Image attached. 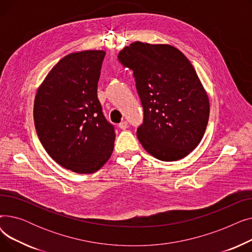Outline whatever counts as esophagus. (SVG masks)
I'll return each instance as SVG.
<instances>
[{
    "label": "esophagus",
    "instance_id": "esophagus-1",
    "mask_svg": "<svg viewBox=\"0 0 252 252\" xmlns=\"http://www.w3.org/2000/svg\"><path fill=\"white\" fill-rule=\"evenodd\" d=\"M118 126H119V128H122V129H126V128L128 126V125H127V122H126V121H124V122H122L121 124L118 125Z\"/></svg>",
    "mask_w": 252,
    "mask_h": 252
}]
</instances>
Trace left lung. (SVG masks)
I'll return each mask as SVG.
<instances>
[{
    "label": "left lung",
    "instance_id": "8db88e82",
    "mask_svg": "<svg viewBox=\"0 0 252 252\" xmlns=\"http://www.w3.org/2000/svg\"><path fill=\"white\" fill-rule=\"evenodd\" d=\"M134 71L144 110L137 137L144 149L162 161H176L200 143L209 101L193 65L177 48L135 42L117 56Z\"/></svg>",
    "mask_w": 252,
    "mask_h": 252
}]
</instances>
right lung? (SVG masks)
Instances as JSON below:
<instances>
[{"label":"right lung","mask_w":252,"mask_h":252,"mask_svg":"<svg viewBox=\"0 0 252 252\" xmlns=\"http://www.w3.org/2000/svg\"><path fill=\"white\" fill-rule=\"evenodd\" d=\"M105 52L71 53L51 69L33 105L37 137L58 164L92 174L107 161L114 147V126L97 97Z\"/></svg>","instance_id":"add662e5"}]
</instances>
